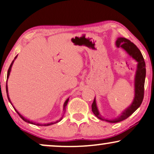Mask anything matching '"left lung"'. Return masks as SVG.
Instances as JSON below:
<instances>
[{
    "instance_id": "obj_1",
    "label": "left lung",
    "mask_w": 154,
    "mask_h": 154,
    "mask_svg": "<svg viewBox=\"0 0 154 154\" xmlns=\"http://www.w3.org/2000/svg\"><path fill=\"white\" fill-rule=\"evenodd\" d=\"M116 46L118 48H122L128 53V56L131 57L133 60L137 63L136 72L134 76V96L132 103L126 108L116 118L108 119L100 113L97 103H96V97L94 98V102L91 105V110L94 114L100 120L110 122V123H116L125 120L130 117L142 103L144 98V82L146 77V64L144 59L143 58L141 51L137 48L135 44L131 42L130 40L124 37H118L116 42Z\"/></svg>"
}]
</instances>
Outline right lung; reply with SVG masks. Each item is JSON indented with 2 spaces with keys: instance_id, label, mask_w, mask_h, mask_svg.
<instances>
[{
  "instance_id": "add662e5",
  "label": "right lung",
  "mask_w": 154,
  "mask_h": 154,
  "mask_svg": "<svg viewBox=\"0 0 154 154\" xmlns=\"http://www.w3.org/2000/svg\"><path fill=\"white\" fill-rule=\"evenodd\" d=\"M17 56H15V59H14L13 61V62H12V63H11V64H10V67H9V69H8V70L7 79L9 78V76H10V72H11L12 66H13V63H14V61H15V59L17 58ZM7 82H8V80H7ZM6 93H7V96H8V101H10V103H11V105H12V106H13V107L14 108V109L15 110V111L17 112V114L19 115V116H20V118H21L22 119V120H24V121H25V122H28V123H30V124H32V125H38V126H48V125H53V124L56 123V122H60V120H62V119H63V116H64V114H65V109H66V106H67V103H68V101H69V98H67V100H66V101H65L64 104H63V116L61 117V118H60V119H59L58 120H57V121H56V122H49V123H46V124L44 123V124H42V123H38V122H34V121H32V120H29V119L26 118L25 117H24L23 116H22V115L20 114V112L17 111V110L16 109V108H15V107H14V106H13V104L12 103L11 101H10V97H9V94H8V85H7V84H6Z\"/></svg>"
}]
</instances>
